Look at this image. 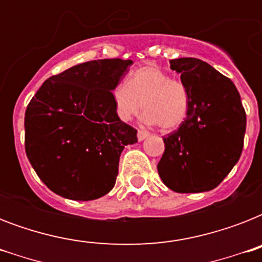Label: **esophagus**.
Instances as JSON below:
<instances>
[{
    "label": "esophagus",
    "mask_w": 262,
    "mask_h": 262,
    "mask_svg": "<svg viewBox=\"0 0 262 262\" xmlns=\"http://www.w3.org/2000/svg\"><path fill=\"white\" fill-rule=\"evenodd\" d=\"M148 137H149V133H148V132H144V130L137 132V139H139V141H143V140L148 139Z\"/></svg>",
    "instance_id": "esophagus-1"
}]
</instances>
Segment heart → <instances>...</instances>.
<instances>
[{
    "label": "heart",
    "instance_id": "1",
    "mask_svg": "<svg viewBox=\"0 0 262 262\" xmlns=\"http://www.w3.org/2000/svg\"><path fill=\"white\" fill-rule=\"evenodd\" d=\"M115 113L121 121L130 119L147 111L144 121L159 125L163 130H174L186 119L189 95L182 81L170 79L155 65H145L129 75L126 84H117L111 91Z\"/></svg>",
    "mask_w": 262,
    "mask_h": 262
}]
</instances>
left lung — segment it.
<instances>
[{
  "mask_svg": "<svg viewBox=\"0 0 262 262\" xmlns=\"http://www.w3.org/2000/svg\"><path fill=\"white\" fill-rule=\"evenodd\" d=\"M170 68L181 75L189 95L183 123L164 137L158 172L177 193L215 189L239 160L246 132V113L239 92L209 63L175 58Z\"/></svg>",
  "mask_w": 262,
  "mask_h": 262,
  "instance_id": "obj_1",
  "label": "left lung"
}]
</instances>
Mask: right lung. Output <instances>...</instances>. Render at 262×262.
Returning a JSON list of instances; mask_svg holds the SVG:
<instances>
[{
    "mask_svg": "<svg viewBox=\"0 0 262 262\" xmlns=\"http://www.w3.org/2000/svg\"><path fill=\"white\" fill-rule=\"evenodd\" d=\"M130 59H98L51 76L26 110V154L55 194L90 201L114 187L125 145L137 130L115 113L111 91Z\"/></svg>",
    "mask_w": 262,
    "mask_h": 262,
    "instance_id": "add662e5",
    "label": "right lung"
}]
</instances>
